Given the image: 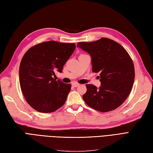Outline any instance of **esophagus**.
Instances as JSON below:
<instances>
[{
  "instance_id": "1",
  "label": "esophagus",
  "mask_w": 153,
  "mask_h": 153,
  "mask_svg": "<svg viewBox=\"0 0 153 153\" xmlns=\"http://www.w3.org/2000/svg\"><path fill=\"white\" fill-rule=\"evenodd\" d=\"M72 85L73 87H76L77 86H79V84L78 83H76V82H74V83H72Z\"/></svg>"
}]
</instances>
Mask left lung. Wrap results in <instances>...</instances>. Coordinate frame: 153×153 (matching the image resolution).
I'll list each match as a JSON object with an SVG mask.
<instances>
[{
    "label": "left lung",
    "mask_w": 153,
    "mask_h": 153,
    "mask_svg": "<svg viewBox=\"0 0 153 153\" xmlns=\"http://www.w3.org/2000/svg\"><path fill=\"white\" fill-rule=\"evenodd\" d=\"M77 47L91 56L93 72H100L101 86L86 85V104L98 111L108 112L121 105L130 93L135 70L132 59L122 45L107 38L93 42H79Z\"/></svg>",
    "instance_id": "8db88e82"
}]
</instances>
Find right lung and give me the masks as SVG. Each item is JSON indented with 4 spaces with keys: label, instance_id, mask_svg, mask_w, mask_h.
Masks as SVG:
<instances>
[{
    "label": "right lung",
    "instance_id": "obj_1",
    "mask_svg": "<svg viewBox=\"0 0 153 153\" xmlns=\"http://www.w3.org/2000/svg\"><path fill=\"white\" fill-rule=\"evenodd\" d=\"M76 49L75 44L44 42L25 53L19 66V83L27 102L41 113H51L65 104L71 85L53 77Z\"/></svg>",
    "mask_w": 153,
    "mask_h": 153
}]
</instances>
